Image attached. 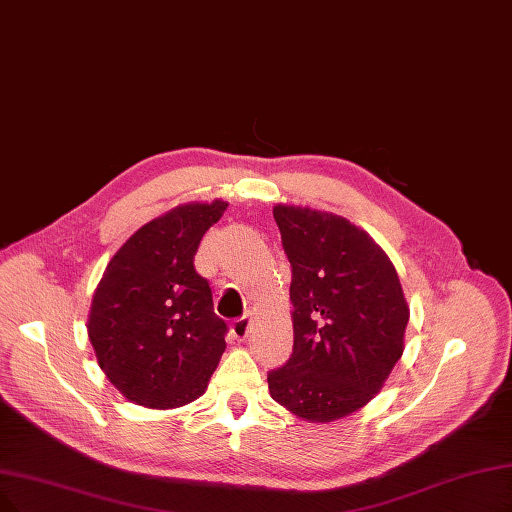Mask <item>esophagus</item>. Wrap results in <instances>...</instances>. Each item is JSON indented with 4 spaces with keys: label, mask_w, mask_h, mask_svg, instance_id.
I'll list each match as a JSON object with an SVG mask.
<instances>
[{
    "label": "esophagus",
    "mask_w": 512,
    "mask_h": 512,
    "mask_svg": "<svg viewBox=\"0 0 512 512\" xmlns=\"http://www.w3.org/2000/svg\"><path fill=\"white\" fill-rule=\"evenodd\" d=\"M250 323H252V317H250V315H243V317L235 319V321L231 323V336H233L235 340H239V342L248 338V334H250Z\"/></svg>",
    "instance_id": "1"
}]
</instances>
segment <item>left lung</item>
I'll return each instance as SVG.
<instances>
[{"mask_svg": "<svg viewBox=\"0 0 512 512\" xmlns=\"http://www.w3.org/2000/svg\"><path fill=\"white\" fill-rule=\"evenodd\" d=\"M292 267L294 351L271 370V397L311 422L374 399L403 353L410 309L393 262L346 218L275 206Z\"/></svg>", "mask_w": 512, "mask_h": 512, "instance_id": "1", "label": "left lung"}]
</instances>
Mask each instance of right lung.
I'll return each mask as SVG.
<instances>
[{"label":"right lung","instance_id":"right-lung-1","mask_svg":"<svg viewBox=\"0 0 512 512\" xmlns=\"http://www.w3.org/2000/svg\"><path fill=\"white\" fill-rule=\"evenodd\" d=\"M224 210L218 199L174 208L140 227L102 273L88 336L100 370L132 403L170 410L195 401L227 349V323L193 264Z\"/></svg>","mask_w":512,"mask_h":512}]
</instances>
